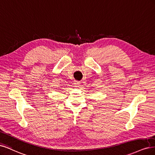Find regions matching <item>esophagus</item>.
Here are the masks:
<instances>
[{"mask_svg": "<svg viewBox=\"0 0 155 155\" xmlns=\"http://www.w3.org/2000/svg\"><path fill=\"white\" fill-rule=\"evenodd\" d=\"M74 84V85H75L76 86H79L80 84H81V82H80L79 81H76Z\"/></svg>", "mask_w": 155, "mask_h": 155, "instance_id": "34e87169", "label": "esophagus"}]
</instances>
